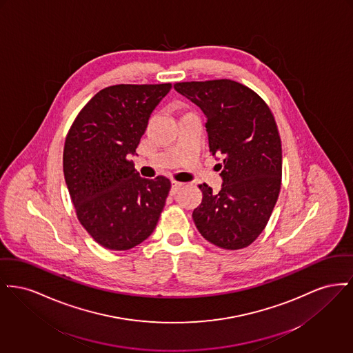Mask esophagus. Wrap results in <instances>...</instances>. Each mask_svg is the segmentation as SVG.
<instances>
[{
  "label": "esophagus",
  "mask_w": 353,
  "mask_h": 353,
  "mask_svg": "<svg viewBox=\"0 0 353 353\" xmlns=\"http://www.w3.org/2000/svg\"><path fill=\"white\" fill-rule=\"evenodd\" d=\"M184 187L183 183H179V181H172V188H170V193L172 194H176L181 188Z\"/></svg>",
  "instance_id": "esophagus-1"
}]
</instances>
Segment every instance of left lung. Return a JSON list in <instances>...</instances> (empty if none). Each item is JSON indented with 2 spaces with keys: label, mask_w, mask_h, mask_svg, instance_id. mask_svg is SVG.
Listing matches in <instances>:
<instances>
[{
  "label": "left lung",
  "mask_w": 353,
  "mask_h": 353,
  "mask_svg": "<svg viewBox=\"0 0 353 353\" xmlns=\"http://www.w3.org/2000/svg\"><path fill=\"white\" fill-rule=\"evenodd\" d=\"M173 86L203 110L209 149L223 159L220 192L199 185L203 201L192 214L196 228L219 248H245L268 224L281 188V140L274 117L257 93L232 80Z\"/></svg>",
  "instance_id": "8db88e82"
}]
</instances>
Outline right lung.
<instances>
[{
  "mask_svg": "<svg viewBox=\"0 0 353 353\" xmlns=\"http://www.w3.org/2000/svg\"><path fill=\"white\" fill-rule=\"evenodd\" d=\"M170 83H120L100 90L70 126L63 176L77 219L104 248L126 250L156 228L170 181L140 177L130 156Z\"/></svg>",
  "mask_w": 353,
  "mask_h": 353,
  "instance_id": "right-lung-1",
  "label": "right lung"
}]
</instances>
